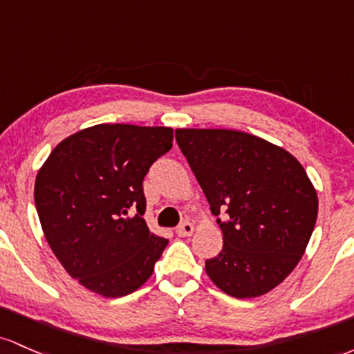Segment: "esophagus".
Segmentation results:
<instances>
[{
	"label": "esophagus",
	"mask_w": 354,
	"mask_h": 354,
	"mask_svg": "<svg viewBox=\"0 0 354 354\" xmlns=\"http://www.w3.org/2000/svg\"><path fill=\"white\" fill-rule=\"evenodd\" d=\"M176 232H177V236H180V237H189V236H192V232H194V224H192V222H189V221H184V222H182V224L178 225V227L176 229Z\"/></svg>",
	"instance_id": "34e87169"
}]
</instances>
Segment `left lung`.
I'll use <instances>...</instances> for the list:
<instances>
[{
    "label": "left lung",
    "instance_id": "1",
    "mask_svg": "<svg viewBox=\"0 0 354 354\" xmlns=\"http://www.w3.org/2000/svg\"><path fill=\"white\" fill-rule=\"evenodd\" d=\"M176 140L207 197L224 245L205 272L225 295H266L291 274L317 217V196L289 152L251 133L178 129Z\"/></svg>",
    "mask_w": 354,
    "mask_h": 354
}]
</instances>
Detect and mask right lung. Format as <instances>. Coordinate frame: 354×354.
Segmentation results:
<instances>
[{
	"mask_svg": "<svg viewBox=\"0 0 354 354\" xmlns=\"http://www.w3.org/2000/svg\"><path fill=\"white\" fill-rule=\"evenodd\" d=\"M172 140L169 127L95 125L59 142L39 169L35 205L43 232L90 291L127 296L152 276L169 241L147 227L142 184Z\"/></svg>",
	"mask_w": 354,
	"mask_h": 354,
	"instance_id": "right-lung-1",
	"label": "right lung"
}]
</instances>
